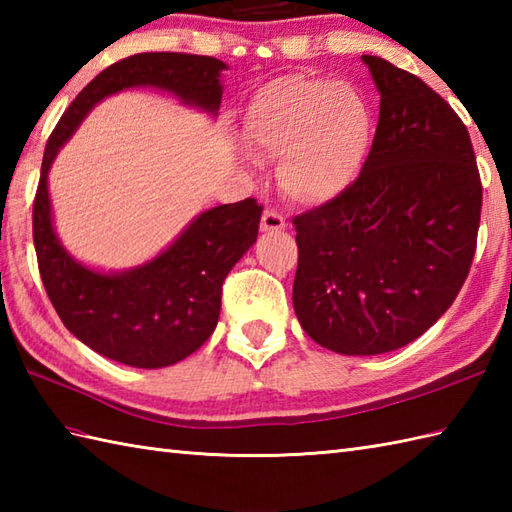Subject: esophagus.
Returning a JSON list of instances; mask_svg holds the SVG:
<instances>
[{"label": "esophagus", "instance_id": "1", "mask_svg": "<svg viewBox=\"0 0 512 512\" xmlns=\"http://www.w3.org/2000/svg\"><path fill=\"white\" fill-rule=\"evenodd\" d=\"M288 224L284 217H281L277 211H270L266 209L262 215V231L264 233H277V231H284Z\"/></svg>", "mask_w": 512, "mask_h": 512}]
</instances>
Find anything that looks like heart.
<instances>
[{"label": "heart", "instance_id": "1", "mask_svg": "<svg viewBox=\"0 0 512 512\" xmlns=\"http://www.w3.org/2000/svg\"><path fill=\"white\" fill-rule=\"evenodd\" d=\"M374 136L365 96L345 81L286 74L266 83L244 116L259 160H279V184L299 204H325L361 176Z\"/></svg>", "mask_w": 512, "mask_h": 512}]
</instances>
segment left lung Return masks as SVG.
Wrapping results in <instances>:
<instances>
[{
    "mask_svg": "<svg viewBox=\"0 0 512 512\" xmlns=\"http://www.w3.org/2000/svg\"><path fill=\"white\" fill-rule=\"evenodd\" d=\"M380 114L361 176L297 215L292 286L301 328L347 356L398 350L427 332L469 277L482 182L460 116L416 74L363 54Z\"/></svg>",
    "mask_w": 512,
    "mask_h": 512,
    "instance_id": "8db88e82",
    "label": "left lung"
}]
</instances>
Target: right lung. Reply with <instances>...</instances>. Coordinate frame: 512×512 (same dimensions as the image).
Segmentation results:
<instances>
[{
	"label": "right lung",
	"instance_id": "1",
	"mask_svg": "<svg viewBox=\"0 0 512 512\" xmlns=\"http://www.w3.org/2000/svg\"><path fill=\"white\" fill-rule=\"evenodd\" d=\"M222 70L226 63L220 59L182 52H143L118 61L79 92L43 151L32 206L41 281L65 328L123 365L167 367L202 347L220 319L224 279L255 244L264 206L255 198L215 206L151 262L125 273H99L72 259L54 233L50 165L96 103L136 85L171 92L182 103L217 114Z\"/></svg>",
	"mask_w": 512,
	"mask_h": 512
}]
</instances>
